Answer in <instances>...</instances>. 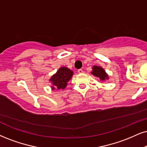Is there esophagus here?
Masks as SVG:
<instances>
[{
    "label": "esophagus",
    "instance_id": "obj_1",
    "mask_svg": "<svg viewBox=\"0 0 147 147\" xmlns=\"http://www.w3.org/2000/svg\"><path fill=\"white\" fill-rule=\"evenodd\" d=\"M78 72L79 74H82L84 71H83L82 69H78Z\"/></svg>",
    "mask_w": 147,
    "mask_h": 147
}]
</instances>
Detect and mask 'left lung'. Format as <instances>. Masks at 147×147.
<instances>
[{"instance_id":"obj_1","label":"left lung","mask_w":147,"mask_h":147,"mask_svg":"<svg viewBox=\"0 0 147 147\" xmlns=\"http://www.w3.org/2000/svg\"><path fill=\"white\" fill-rule=\"evenodd\" d=\"M90 73L94 76L99 78L100 80L102 81V82H104V81L109 79V76L106 73L104 69L100 66L94 65V66L92 67V71Z\"/></svg>"}]
</instances>
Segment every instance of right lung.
Listing matches in <instances>:
<instances>
[{"mask_svg": "<svg viewBox=\"0 0 147 147\" xmlns=\"http://www.w3.org/2000/svg\"><path fill=\"white\" fill-rule=\"evenodd\" d=\"M74 71L66 67H61L59 70L52 76L50 78V82L51 83V89L63 90L66 88L67 82L73 76Z\"/></svg>", "mask_w": 147, "mask_h": 147, "instance_id": "add662e5", "label": "right lung"}]
</instances>
